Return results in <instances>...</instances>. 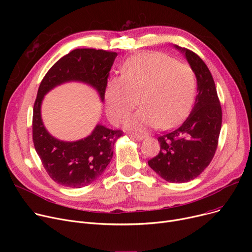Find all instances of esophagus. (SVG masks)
Here are the masks:
<instances>
[{
	"instance_id": "1",
	"label": "esophagus",
	"mask_w": 252,
	"mask_h": 252,
	"mask_svg": "<svg viewBox=\"0 0 252 252\" xmlns=\"http://www.w3.org/2000/svg\"><path fill=\"white\" fill-rule=\"evenodd\" d=\"M129 136H130V138H133V139L138 140V141H142L145 138V136H143V135H136V134H131Z\"/></svg>"
}]
</instances>
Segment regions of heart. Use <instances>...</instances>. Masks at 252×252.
I'll use <instances>...</instances> for the list:
<instances>
[{"label": "heart", "mask_w": 252, "mask_h": 252, "mask_svg": "<svg viewBox=\"0 0 252 252\" xmlns=\"http://www.w3.org/2000/svg\"><path fill=\"white\" fill-rule=\"evenodd\" d=\"M194 91V74L188 65L160 53H140L125 62L123 76L108 81L106 113L112 124L122 123L139 97L142 108L126 121L128 128H171L189 112Z\"/></svg>", "instance_id": "obj_1"}]
</instances>
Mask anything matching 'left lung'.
I'll list each match as a JSON object with an SVG mask.
<instances>
[{
    "label": "left lung",
    "instance_id": "1",
    "mask_svg": "<svg viewBox=\"0 0 252 252\" xmlns=\"http://www.w3.org/2000/svg\"><path fill=\"white\" fill-rule=\"evenodd\" d=\"M175 47L195 73L197 96L186 121L157 138L160 151L148 164L169 183H186L199 176L213 160L221 127V107L213 75L203 60L188 49Z\"/></svg>",
    "mask_w": 252,
    "mask_h": 252
}]
</instances>
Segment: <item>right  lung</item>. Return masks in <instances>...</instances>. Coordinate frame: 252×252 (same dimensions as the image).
<instances>
[{
	"instance_id": "obj_1",
	"label": "right lung",
	"mask_w": 252,
	"mask_h": 252,
	"mask_svg": "<svg viewBox=\"0 0 252 252\" xmlns=\"http://www.w3.org/2000/svg\"><path fill=\"white\" fill-rule=\"evenodd\" d=\"M116 56L117 53L105 50L75 49L52 66L38 87L32 115L34 149L50 178L64 187L82 188L97 180L109 164L114 143L123 136V131L97 125L84 139L58 140L49 134L43 124L42 102L48 92L68 82L93 87L103 102Z\"/></svg>"
}]
</instances>
